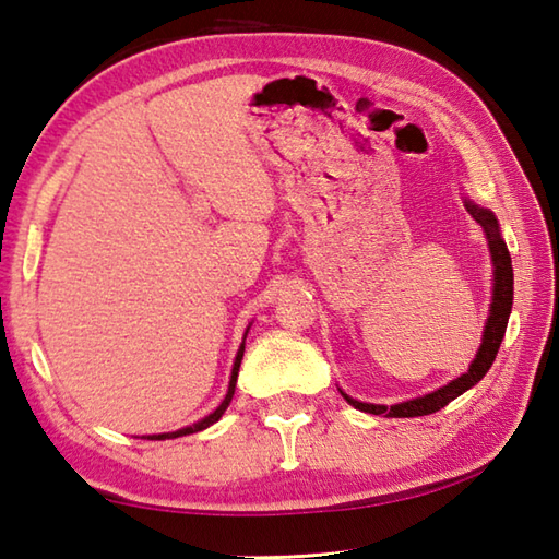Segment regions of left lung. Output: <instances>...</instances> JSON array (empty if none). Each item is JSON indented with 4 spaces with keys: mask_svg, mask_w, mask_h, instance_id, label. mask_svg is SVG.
<instances>
[{
    "mask_svg": "<svg viewBox=\"0 0 559 559\" xmlns=\"http://www.w3.org/2000/svg\"><path fill=\"white\" fill-rule=\"evenodd\" d=\"M463 206H466L471 216L476 218V223H480L485 240H488L490 259H492V300H490L488 319H485V326H483V341L476 358H473L466 372L456 379H451V382H447L444 386L430 391V394L394 403V406H384V403H365L348 396L343 389H338L341 396L346 399L353 408H358L362 413H372V415H384V418H418V415H430V413H437L439 408H444L449 401L461 396L463 391L476 386L492 367L495 355L500 350V343L504 338L507 322H509V314H512V302H514L512 257H509V249L500 230V221H497L495 213L490 209L473 204L468 197H463Z\"/></svg>",
    "mask_w": 559,
    "mask_h": 559,
    "instance_id": "1",
    "label": "left lung"
}]
</instances>
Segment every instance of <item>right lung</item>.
I'll list each match as a JSON object with an SVG mask.
<instances>
[{"label": "right lung", "mask_w": 559, "mask_h": 559, "mask_svg": "<svg viewBox=\"0 0 559 559\" xmlns=\"http://www.w3.org/2000/svg\"><path fill=\"white\" fill-rule=\"evenodd\" d=\"M249 326H252V324H249ZM249 326L245 329V338H247V334H249ZM245 338H242V343H240V348H237L235 362H233V372H230V382H228V394H225V399L221 401V406H218L216 411H213V413H209L206 418H201V420H197V423H192V425L182 427V430H175V432H160V435H146L144 439H175V437H185V435H194V432H201V430H206V427H211L213 423H218V420L223 418V413L228 411L230 401H233V396H235L237 372H240V362H242V355H245Z\"/></svg>", "instance_id": "obj_1"}]
</instances>
